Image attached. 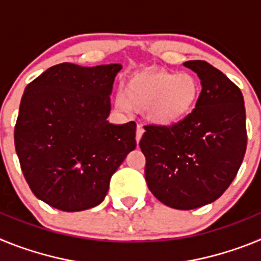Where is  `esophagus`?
Listing matches in <instances>:
<instances>
[{
  "label": "esophagus",
  "instance_id": "34e87169",
  "mask_svg": "<svg viewBox=\"0 0 261 261\" xmlns=\"http://www.w3.org/2000/svg\"><path fill=\"white\" fill-rule=\"evenodd\" d=\"M142 135H144V128H142L140 124L137 125V128H136V141L140 142V140H141Z\"/></svg>",
  "mask_w": 261,
  "mask_h": 261
}]
</instances>
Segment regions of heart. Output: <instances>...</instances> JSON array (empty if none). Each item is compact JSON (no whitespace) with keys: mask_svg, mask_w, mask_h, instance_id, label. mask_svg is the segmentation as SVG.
Returning a JSON list of instances; mask_svg holds the SVG:
<instances>
[{"mask_svg":"<svg viewBox=\"0 0 261 261\" xmlns=\"http://www.w3.org/2000/svg\"><path fill=\"white\" fill-rule=\"evenodd\" d=\"M199 95V81L190 73L140 71L125 81L116 106L121 111L145 110L151 124L172 126L192 112Z\"/></svg>","mask_w":261,"mask_h":261,"instance_id":"heart-1","label":"heart"}]
</instances>
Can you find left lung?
Segmentation results:
<instances>
[{"mask_svg":"<svg viewBox=\"0 0 261 261\" xmlns=\"http://www.w3.org/2000/svg\"><path fill=\"white\" fill-rule=\"evenodd\" d=\"M184 66L201 81L196 107L172 126H145L140 147L151 193L170 208L191 211L229 188L243 162L247 130L239 87L206 61Z\"/></svg>","mask_w":261,"mask_h":261,"instance_id":"8db88e82","label":"left lung"}]
</instances>
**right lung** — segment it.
<instances>
[{
	"label": "right lung",
	"mask_w": 261,
	"mask_h": 261,
	"mask_svg": "<svg viewBox=\"0 0 261 261\" xmlns=\"http://www.w3.org/2000/svg\"><path fill=\"white\" fill-rule=\"evenodd\" d=\"M120 64L62 62L27 85L14 129L24 179L39 200L64 212L94 208L136 149V123L107 120Z\"/></svg>",
	"instance_id": "right-lung-1"
}]
</instances>
